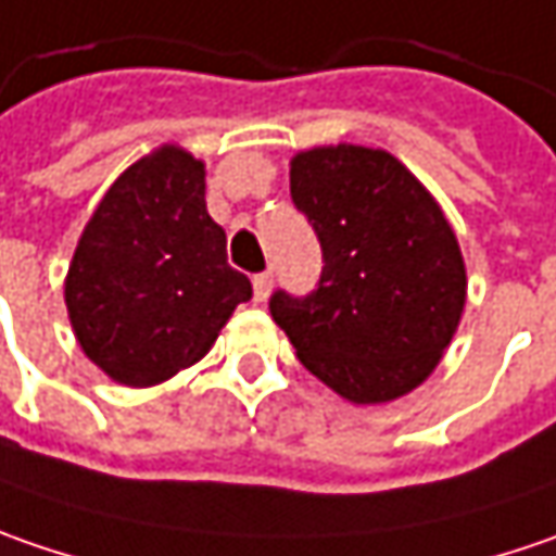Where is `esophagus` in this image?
<instances>
[{"label": "esophagus", "mask_w": 556, "mask_h": 556, "mask_svg": "<svg viewBox=\"0 0 556 556\" xmlns=\"http://www.w3.org/2000/svg\"><path fill=\"white\" fill-rule=\"evenodd\" d=\"M254 286V302H267L270 299V289H274V274H257V277L252 279Z\"/></svg>", "instance_id": "1"}]
</instances>
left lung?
I'll list each match as a JSON object with an SVG mask.
<instances>
[{"label":"left lung","mask_w":556,"mask_h":556,"mask_svg":"<svg viewBox=\"0 0 556 556\" xmlns=\"http://www.w3.org/2000/svg\"><path fill=\"white\" fill-rule=\"evenodd\" d=\"M292 202L320 239L317 289L270 295L311 374L354 404L407 395L442 361L467 302L457 236L399 157L320 146L292 157Z\"/></svg>","instance_id":"1"}]
</instances>
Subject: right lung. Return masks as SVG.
<instances>
[{
	"mask_svg": "<svg viewBox=\"0 0 556 556\" xmlns=\"http://www.w3.org/2000/svg\"><path fill=\"white\" fill-rule=\"evenodd\" d=\"M249 299L252 282L227 264V232L205 207V164L177 146L111 182L64 279L86 357L134 389L202 361Z\"/></svg>",
	"mask_w": 556,
	"mask_h": 556,
	"instance_id": "1",
	"label": "right lung"
}]
</instances>
